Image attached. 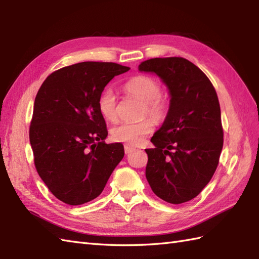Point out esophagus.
Listing matches in <instances>:
<instances>
[{
  "label": "esophagus",
  "mask_w": 259,
  "mask_h": 259,
  "mask_svg": "<svg viewBox=\"0 0 259 259\" xmlns=\"http://www.w3.org/2000/svg\"><path fill=\"white\" fill-rule=\"evenodd\" d=\"M134 150H135V148L130 147V146H124V152H125V155H129V153L133 152Z\"/></svg>",
  "instance_id": "esophagus-1"
}]
</instances>
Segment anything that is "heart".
Segmentation results:
<instances>
[{
	"instance_id": "obj_1",
	"label": "heart",
	"mask_w": 259,
	"mask_h": 259,
	"mask_svg": "<svg viewBox=\"0 0 259 259\" xmlns=\"http://www.w3.org/2000/svg\"><path fill=\"white\" fill-rule=\"evenodd\" d=\"M124 92L129 97L144 103L141 110V118L149 117L156 122H161L167 118L170 109V101L164 95L161 84L156 78L146 74L134 75L123 85ZM98 108L102 117L110 122L118 119V99L115 93L107 88L98 100ZM153 130V121L146 119L138 123H121L111 130L114 141L122 142L128 146H139L145 141L146 137Z\"/></svg>"
}]
</instances>
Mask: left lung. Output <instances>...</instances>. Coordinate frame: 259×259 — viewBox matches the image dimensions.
Instances as JSON below:
<instances>
[{"label": "left lung", "instance_id": "8db88e82", "mask_svg": "<svg viewBox=\"0 0 259 259\" xmlns=\"http://www.w3.org/2000/svg\"><path fill=\"white\" fill-rule=\"evenodd\" d=\"M167 84L170 109L146 149V178L162 200L194 199L216 171L224 145L221 106L208 76L185 58H155L139 64Z\"/></svg>", "mask_w": 259, "mask_h": 259}]
</instances>
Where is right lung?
Instances as JSON below:
<instances>
[{
	"label": "right lung",
	"mask_w": 259,
	"mask_h": 259,
	"mask_svg": "<svg viewBox=\"0 0 259 259\" xmlns=\"http://www.w3.org/2000/svg\"><path fill=\"white\" fill-rule=\"evenodd\" d=\"M129 67L81 62L54 71L38 89L30 124L34 166L59 200L78 206L101 194L123 158V146L106 144L108 130L98 100Z\"/></svg>",
	"instance_id": "obj_1"
}]
</instances>
